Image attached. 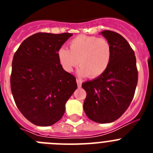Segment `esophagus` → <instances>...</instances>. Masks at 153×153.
Instances as JSON below:
<instances>
[{
  "label": "esophagus",
  "instance_id": "1",
  "mask_svg": "<svg viewBox=\"0 0 153 153\" xmlns=\"http://www.w3.org/2000/svg\"><path fill=\"white\" fill-rule=\"evenodd\" d=\"M76 83H77V86L78 87H81V86H82V80H81L80 79H76Z\"/></svg>",
  "mask_w": 153,
  "mask_h": 153
}]
</instances>
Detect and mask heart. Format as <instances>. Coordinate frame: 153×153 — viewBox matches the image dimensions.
Segmentation results:
<instances>
[{
	"instance_id": "1",
	"label": "heart",
	"mask_w": 153,
	"mask_h": 153,
	"mask_svg": "<svg viewBox=\"0 0 153 153\" xmlns=\"http://www.w3.org/2000/svg\"><path fill=\"white\" fill-rule=\"evenodd\" d=\"M69 47L70 50L62 47L57 51L59 63L66 72L71 73L79 63V76L97 78L109 67L112 47L106 39L79 35L70 40Z\"/></svg>"
}]
</instances>
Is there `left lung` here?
Instances as JSON below:
<instances>
[{"instance_id": "obj_1", "label": "left lung", "mask_w": 153, "mask_h": 153, "mask_svg": "<svg viewBox=\"0 0 153 153\" xmlns=\"http://www.w3.org/2000/svg\"><path fill=\"white\" fill-rule=\"evenodd\" d=\"M101 34L110 43L111 61L102 75L82 84L86 92L83 109L90 120L109 123L120 118L130 105L138 70L134 51L123 36L108 30Z\"/></svg>"}]
</instances>
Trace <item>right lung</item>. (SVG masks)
Masks as SVG:
<instances>
[{"mask_svg": "<svg viewBox=\"0 0 153 153\" xmlns=\"http://www.w3.org/2000/svg\"><path fill=\"white\" fill-rule=\"evenodd\" d=\"M72 33H36L22 42L13 55L12 95L24 117L34 125L56 123L77 84L59 63L57 51Z\"/></svg>", "mask_w": 153, "mask_h": 153, "instance_id": "add662e5", "label": "right lung"}]
</instances>
